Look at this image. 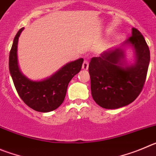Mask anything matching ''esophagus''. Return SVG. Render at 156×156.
<instances>
[{
  "mask_svg": "<svg viewBox=\"0 0 156 156\" xmlns=\"http://www.w3.org/2000/svg\"><path fill=\"white\" fill-rule=\"evenodd\" d=\"M88 61L85 60L83 62V64H82V69L88 70Z\"/></svg>",
  "mask_w": 156,
  "mask_h": 156,
  "instance_id": "1",
  "label": "esophagus"
}]
</instances>
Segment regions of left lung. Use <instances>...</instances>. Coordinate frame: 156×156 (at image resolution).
<instances>
[{"label":"left lung","mask_w":156,"mask_h":156,"mask_svg":"<svg viewBox=\"0 0 156 156\" xmlns=\"http://www.w3.org/2000/svg\"><path fill=\"white\" fill-rule=\"evenodd\" d=\"M125 43L135 52L136 62L133 65H123L124 53L121 48L104 51L100 57H92L89 63L92 96L105 109H117L131 103L145 83L150 51L144 36L132 28V36Z\"/></svg>","instance_id":"obj_1"}]
</instances>
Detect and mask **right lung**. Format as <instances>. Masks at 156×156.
Segmentation results:
<instances>
[{"label":"right lung","instance_id":"1","mask_svg":"<svg viewBox=\"0 0 156 156\" xmlns=\"http://www.w3.org/2000/svg\"><path fill=\"white\" fill-rule=\"evenodd\" d=\"M24 28L17 33L9 54V71L16 91L25 103L36 111L47 113L57 109L63 103L72 78L81 69L83 58L64 66L46 80L33 81L24 76L19 70L17 58L18 40Z\"/></svg>","mask_w":156,"mask_h":156}]
</instances>
